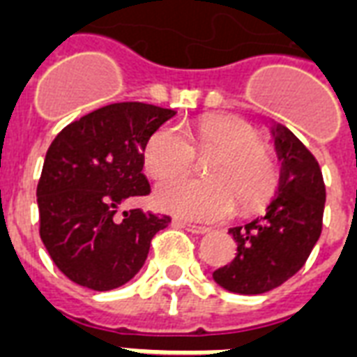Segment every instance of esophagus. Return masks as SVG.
<instances>
[{"label":"esophagus","instance_id":"obj_1","mask_svg":"<svg viewBox=\"0 0 357 357\" xmlns=\"http://www.w3.org/2000/svg\"><path fill=\"white\" fill-rule=\"evenodd\" d=\"M174 227H179V228H185L187 232H192V234H206L209 232L208 227H200V225H192V222H187L183 219H174L172 221Z\"/></svg>","mask_w":357,"mask_h":357}]
</instances>
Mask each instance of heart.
<instances>
[{
    "mask_svg": "<svg viewBox=\"0 0 357 357\" xmlns=\"http://www.w3.org/2000/svg\"><path fill=\"white\" fill-rule=\"evenodd\" d=\"M198 155L217 153L206 178H172L155 187L153 202L162 211L192 221H221L238 209L252 213L273 197L279 181L273 155L251 123L234 116H208L192 130L165 125L149 136L144 167L162 179L189 170Z\"/></svg>",
    "mask_w": 357,
    "mask_h": 357,
    "instance_id": "b5f03b06",
    "label": "heart"
}]
</instances>
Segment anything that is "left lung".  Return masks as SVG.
I'll return each instance as SVG.
<instances>
[{
  "label": "left lung",
  "mask_w": 357,
  "mask_h": 357,
  "mask_svg": "<svg viewBox=\"0 0 357 357\" xmlns=\"http://www.w3.org/2000/svg\"><path fill=\"white\" fill-rule=\"evenodd\" d=\"M271 135L281 160L277 197L266 215L228 230L238 252L213 271L228 292L251 296L281 287L303 268L322 232L326 185L318 160L287 127L275 125Z\"/></svg>",
  "instance_id": "obj_1"
}]
</instances>
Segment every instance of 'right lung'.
<instances>
[{
  "instance_id": "right-lung-1",
  "label": "right lung",
  "mask_w": 357,
  "mask_h": 357,
  "mask_svg": "<svg viewBox=\"0 0 357 357\" xmlns=\"http://www.w3.org/2000/svg\"><path fill=\"white\" fill-rule=\"evenodd\" d=\"M170 108L114 102L82 116L46 151L37 185L39 234L58 269L91 290H112L140 271L149 243L168 215L123 211L132 197L149 195L144 148Z\"/></svg>"
}]
</instances>
